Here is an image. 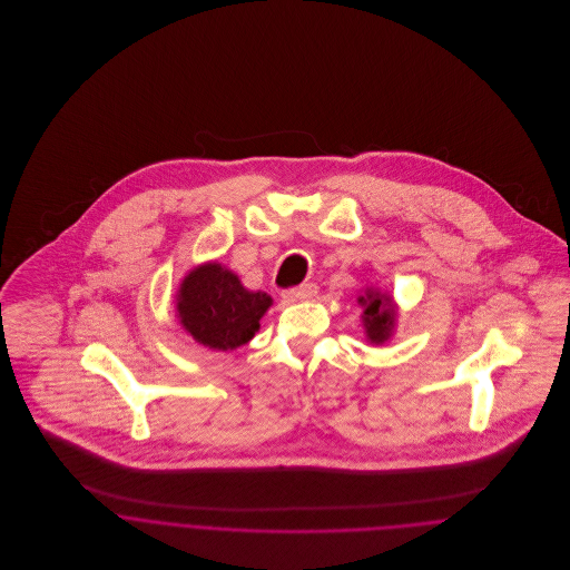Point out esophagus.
<instances>
[{
	"label": "esophagus",
	"instance_id": "34e87169",
	"mask_svg": "<svg viewBox=\"0 0 570 570\" xmlns=\"http://www.w3.org/2000/svg\"><path fill=\"white\" fill-rule=\"evenodd\" d=\"M316 294H318V287H316L314 283H305V285H301V287H296V289L285 292L283 298H285L287 303H301V301H312Z\"/></svg>",
	"mask_w": 570,
	"mask_h": 570
}]
</instances>
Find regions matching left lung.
<instances>
[{
  "instance_id": "8db88e82",
  "label": "left lung",
  "mask_w": 570,
  "mask_h": 570,
  "mask_svg": "<svg viewBox=\"0 0 570 570\" xmlns=\"http://www.w3.org/2000/svg\"><path fill=\"white\" fill-rule=\"evenodd\" d=\"M357 303L362 305V325L366 340H371L373 344H384L395 328V305L393 298L389 294H382L380 289L366 287L364 296L357 298Z\"/></svg>"
}]
</instances>
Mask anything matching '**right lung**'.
<instances>
[{"label": "right lung", "instance_id": "add662e5", "mask_svg": "<svg viewBox=\"0 0 570 570\" xmlns=\"http://www.w3.org/2000/svg\"><path fill=\"white\" fill-rule=\"evenodd\" d=\"M175 298L177 318L186 333L215 351L247 344L272 305L265 292L245 289L239 276L222 263H204L190 269Z\"/></svg>", "mask_w": 570, "mask_h": 570}]
</instances>
